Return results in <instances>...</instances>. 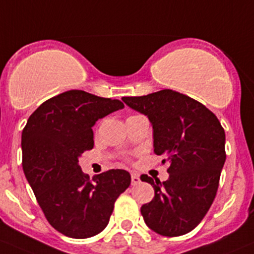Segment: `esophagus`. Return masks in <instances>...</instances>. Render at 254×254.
I'll return each instance as SVG.
<instances>
[{"instance_id": "esophagus-1", "label": "esophagus", "mask_w": 254, "mask_h": 254, "mask_svg": "<svg viewBox=\"0 0 254 254\" xmlns=\"http://www.w3.org/2000/svg\"><path fill=\"white\" fill-rule=\"evenodd\" d=\"M140 183V177L138 175L131 174V186H137Z\"/></svg>"}]
</instances>
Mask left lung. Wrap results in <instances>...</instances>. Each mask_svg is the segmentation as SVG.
<instances>
[{"mask_svg":"<svg viewBox=\"0 0 254 254\" xmlns=\"http://www.w3.org/2000/svg\"><path fill=\"white\" fill-rule=\"evenodd\" d=\"M122 100L148 117L154 153L170 163L168 181L141 176L155 193L141 207L144 222L163 236L185 235L202 221L216 196L225 163L224 129L204 105L170 89Z\"/></svg>","mask_w":254,"mask_h":254,"instance_id":"8db88e82","label":"left lung"}]
</instances>
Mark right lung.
<instances>
[{"label": "right lung", "instance_id": "right-lung-1", "mask_svg": "<svg viewBox=\"0 0 254 254\" xmlns=\"http://www.w3.org/2000/svg\"><path fill=\"white\" fill-rule=\"evenodd\" d=\"M124 108L119 100L68 90L43 102L21 135L23 169L47 221L68 238L86 239L107 227L114 202L131 182L125 170H108L93 180L78 159L93 149V127Z\"/></svg>", "mask_w": 254, "mask_h": 254}]
</instances>
